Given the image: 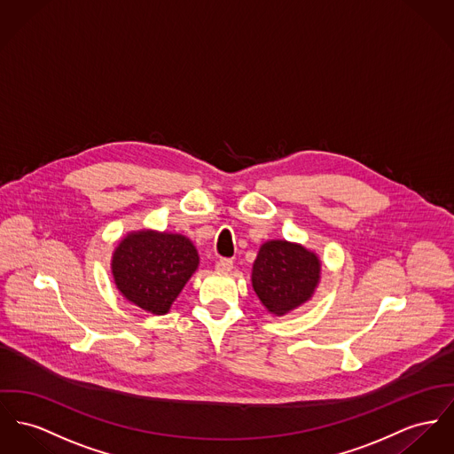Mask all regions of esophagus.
<instances>
[{
    "label": "esophagus",
    "mask_w": 454,
    "mask_h": 454,
    "mask_svg": "<svg viewBox=\"0 0 454 454\" xmlns=\"http://www.w3.org/2000/svg\"><path fill=\"white\" fill-rule=\"evenodd\" d=\"M215 269H216L218 272H231V270L234 269V263H232V260H231V258H220V260L216 262Z\"/></svg>",
    "instance_id": "obj_1"
}]
</instances>
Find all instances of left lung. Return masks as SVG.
<instances>
[{
	"label": "left lung",
	"mask_w": 454,
	"mask_h": 454,
	"mask_svg": "<svg viewBox=\"0 0 454 454\" xmlns=\"http://www.w3.org/2000/svg\"><path fill=\"white\" fill-rule=\"evenodd\" d=\"M320 270L317 253L296 242L273 239L262 244L253 263L251 284L262 304L282 317L313 296Z\"/></svg>",
	"instance_id": "8db88e82"
}]
</instances>
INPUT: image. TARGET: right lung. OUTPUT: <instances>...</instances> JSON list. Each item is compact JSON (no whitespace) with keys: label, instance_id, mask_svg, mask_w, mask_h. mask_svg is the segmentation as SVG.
I'll list each match as a JSON object with an SVG mask.
<instances>
[{"label":"right lung","instance_id":"add662e5","mask_svg":"<svg viewBox=\"0 0 454 454\" xmlns=\"http://www.w3.org/2000/svg\"><path fill=\"white\" fill-rule=\"evenodd\" d=\"M200 256L181 234L137 231L127 234L114 251L112 273L127 301L165 315L196 272Z\"/></svg>","mask_w":454,"mask_h":454}]
</instances>
